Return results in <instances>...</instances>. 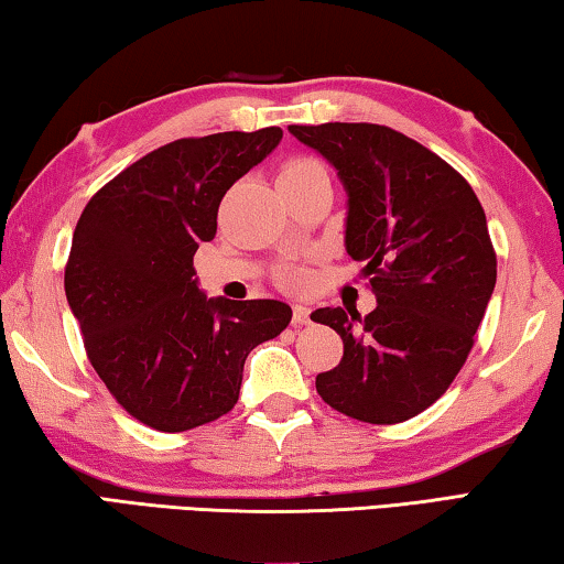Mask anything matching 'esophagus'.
Here are the masks:
<instances>
[{"instance_id": "1", "label": "esophagus", "mask_w": 564, "mask_h": 564, "mask_svg": "<svg viewBox=\"0 0 564 564\" xmlns=\"http://www.w3.org/2000/svg\"><path fill=\"white\" fill-rule=\"evenodd\" d=\"M308 321H311V308H305V305L295 303L293 305V326H305Z\"/></svg>"}]
</instances>
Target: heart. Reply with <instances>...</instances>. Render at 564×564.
I'll return each mask as SVG.
<instances>
[{
    "mask_svg": "<svg viewBox=\"0 0 564 564\" xmlns=\"http://www.w3.org/2000/svg\"><path fill=\"white\" fill-rule=\"evenodd\" d=\"M316 174H326V169H323L321 161L311 159V156H295L291 161H285L279 171V181H295V178H305V176H316ZM285 283L291 285H299L303 283L305 273L301 269H285L283 273Z\"/></svg>",
    "mask_w": 564,
    "mask_h": 564,
    "instance_id": "b5f03b06",
    "label": "heart"
}]
</instances>
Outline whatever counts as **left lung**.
Returning <instances> with one entry per match:
<instances>
[{
  "mask_svg": "<svg viewBox=\"0 0 564 564\" xmlns=\"http://www.w3.org/2000/svg\"><path fill=\"white\" fill-rule=\"evenodd\" d=\"M336 166L348 191L346 251L362 261L376 311L318 308L343 358L316 378L338 413L403 423L441 398L473 350L498 279L473 186L431 149L380 123L289 127Z\"/></svg>",
  "mask_w": 564,
  "mask_h": 564,
  "instance_id": "1",
  "label": "left lung"
}]
</instances>
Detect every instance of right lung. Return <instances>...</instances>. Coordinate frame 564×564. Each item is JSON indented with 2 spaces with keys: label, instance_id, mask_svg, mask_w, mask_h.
I'll use <instances>...</instances> for the list:
<instances>
[{
  "label": "right lung",
  "instance_id": "1",
  "mask_svg": "<svg viewBox=\"0 0 564 564\" xmlns=\"http://www.w3.org/2000/svg\"><path fill=\"white\" fill-rule=\"evenodd\" d=\"M279 127L178 139L101 186L74 228L64 291L84 348L131 417L184 433L236 405L243 362L291 323L281 301L206 299L198 243L218 204L279 147Z\"/></svg>",
  "mask_w": 564,
  "mask_h": 564
}]
</instances>
